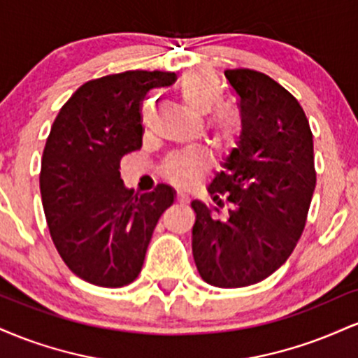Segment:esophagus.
I'll return each instance as SVG.
<instances>
[{"label":"esophagus","mask_w":358,"mask_h":358,"mask_svg":"<svg viewBox=\"0 0 358 358\" xmlns=\"http://www.w3.org/2000/svg\"><path fill=\"white\" fill-rule=\"evenodd\" d=\"M176 200H178L180 203H188V202H190V196H188V193L178 192V193H176Z\"/></svg>","instance_id":"34e87169"}]
</instances>
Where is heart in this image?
<instances>
[{"label":"heart","mask_w":358,"mask_h":358,"mask_svg":"<svg viewBox=\"0 0 358 358\" xmlns=\"http://www.w3.org/2000/svg\"><path fill=\"white\" fill-rule=\"evenodd\" d=\"M178 97L183 109L190 114L200 116L208 113L222 99V82L210 71H192L178 82ZM215 145L220 148H232L241 134V119L237 113L227 106L217 108L208 119ZM205 166L203 155L196 151L176 155L163 165V175L176 185H190L199 171Z\"/></svg>","instance_id":"b5f03b06"}]
</instances>
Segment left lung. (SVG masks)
Wrapping results in <instances>:
<instances>
[{"label":"left lung","instance_id":"8db88e82","mask_svg":"<svg viewBox=\"0 0 358 358\" xmlns=\"http://www.w3.org/2000/svg\"><path fill=\"white\" fill-rule=\"evenodd\" d=\"M225 77L239 99L241 134L208 185L217 207L192 202V250L208 285L244 287L281 268L301 237L316 185L313 134L299 102L266 73ZM220 194L225 220L215 215Z\"/></svg>","mask_w":358,"mask_h":358}]
</instances>
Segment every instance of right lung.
I'll return each instance as SVG.
<instances>
[{
	"label": "right lung",
	"instance_id": "right-lung-1",
	"mask_svg": "<svg viewBox=\"0 0 358 358\" xmlns=\"http://www.w3.org/2000/svg\"><path fill=\"white\" fill-rule=\"evenodd\" d=\"M175 79V72L127 71L89 80L53 121L40 193L53 244L84 281L133 282L158 219L175 202L170 185L138 193L127 190L119 171L122 156L143 145L141 101Z\"/></svg>",
	"mask_w": 358,
	"mask_h": 358
}]
</instances>
